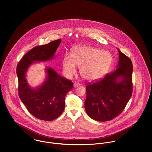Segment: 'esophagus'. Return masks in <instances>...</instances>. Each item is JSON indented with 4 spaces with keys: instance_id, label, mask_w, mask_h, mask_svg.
Returning <instances> with one entry per match:
<instances>
[{
    "instance_id": "esophagus-1",
    "label": "esophagus",
    "mask_w": 152,
    "mask_h": 152,
    "mask_svg": "<svg viewBox=\"0 0 152 152\" xmlns=\"http://www.w3.org/2000/svg\"><path fill=\"white\" fill-rule=\"evenodd\" d=\"M80 86V84L79 83H76V82H75V83H74V84H73L74 87H78V86Z\"/></svg>"
}]
</instances>
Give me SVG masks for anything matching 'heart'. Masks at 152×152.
Instances as JSON below:
<instances>
[{
	"mask_svg": "<svg viewBox=\"0 0 152 152\" xmlns=\"http://www.w3.org/2000/svg\"><path fill=\"white\" fill-rule=\"evenodd\" d=\"M112 63L113 56L109 52L90 46H80L73 50L71 56H65L62 65L69 77L76 73L77 67L80 68V73L84 79L94 81L105 75Z\"/></svg>",
	"mask_w": 152,
	"mask_h": 152,
	"instance_id": "b5f03b06",
	"label": "heart"
}]
</instances>
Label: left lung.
Wrapping results in <instances>:
<instances>
[{"mask_svg": "<svg viewBox=\"0 0 152 152\" xmlns=\"http://www.w3.org/2000/svg\"><path fill=\"white\" fill-rule=\"evenodd\" d=\"M118 50L117 69L86 87L85 110L95 121L105 122L117 117L124 110L132 94V61Z\"/></svg>", "mask_w": 152, "mask_h": 152, "instance_id": "8db88e82", "label": "left lung"}]
</instances>
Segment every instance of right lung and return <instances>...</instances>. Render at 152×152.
<instances>
[{
  "mask_svg": "<svg viewBox=\"0 0 152 152\" xmlns=\"http://www.w3.org/2000/svg\"><path fill=\"white\" fill-rule=\"evenodd\" d=\"M61 39L37 46L28 51L18 62L16 69L18 96L28 112L35 118L51 121L59 117L65 109V97L73 88V82L58 75L52 68H45L47 76L42 84L33 88L28 83L26 74L35 62L51 61L61 42Z\"/></svg>",
  "mask_w": 152,
  "mask_h": 152,
  "instance_id": "1",
  "label": "right lung"
}]
</instances>
